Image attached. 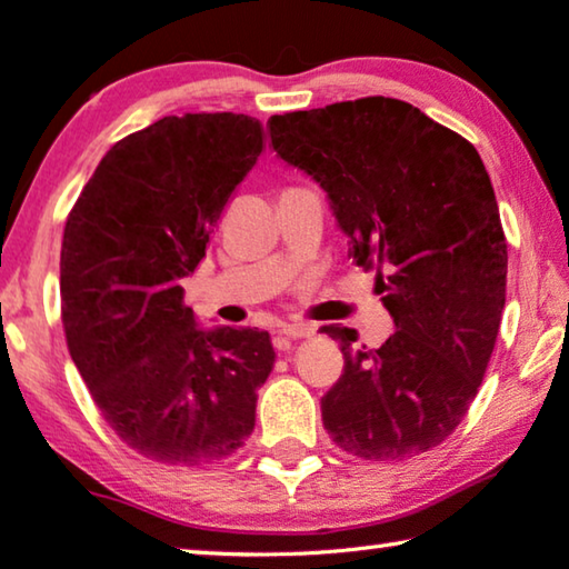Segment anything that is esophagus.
<instances>
[{
  "instance_id": "esophagus-1",
  "label": "esophagus",
  "mask_w": 569,
  "mask_h": 569,
  "mask_svg": "<svg viewBox=\"0 0 569 569\" xmlns=\"http://www.w3.org/2000/svg\"><path fill=\"white\" fill-rule=\"evenodd\" d=\"M313 331H317L313 323L296 321V323H286V327L281 329V337L283 339H303V337H313Z\"/></svg>"
}]
</instances>
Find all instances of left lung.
<instances>
[{"instance_id":"1","label":"left lung","mask_w":569,"mask_h":569,"mask_svg":"<svg viewBox=\"0 0 569 569\" xmlns=\"http://www.w3.org/2000/svg\"><path fill=\"white\" fill-rule=\"evenodd\" d=\"M276 154L317 179L349 256L377 268L398 331L380 349L329 323L345 375L321 398L333 443L367 461L436 448L468 412L507 301V238L479 151L398 98L270 116Z\"/></svg>"}]
</instances>
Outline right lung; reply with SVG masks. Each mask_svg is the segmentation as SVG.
Masks as SVG:
<instances>
[{
    "label": "right lung",
    "instance_id": "add662e5",
    "mask_svg": "<svg viewBox=\"0 0 569 569\" xmlns=\"http://www.w3.org/2000/svg\"><path fill=\"white\" fill-rule=\"evenodd\" d=\"M246 113L164 116L116 141L68 214L60 303L70 357L126 446L207 466L246 443L276 351L268 331L197 327L182 278L263 151Z\"/></svg>",
    "mask_w": 569,
    "mask_h": 569
}]
</instances>
